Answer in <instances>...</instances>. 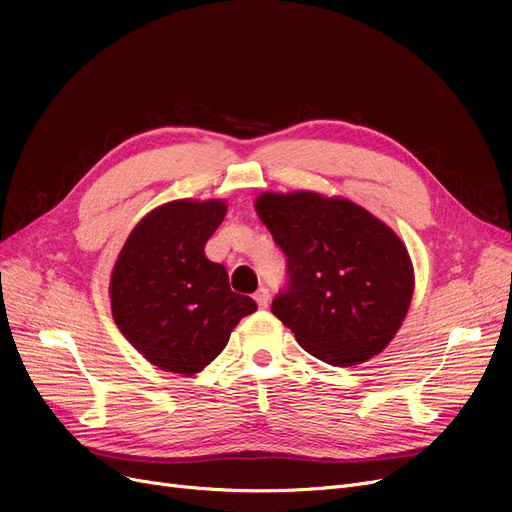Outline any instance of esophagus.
<instances>
[{"label":"esophagus","mask_w":512,"mask_h":512,"mask_svg":"<svg viewBox=\"0 0 512 512\" xmlns=\"http://www.w3.org/2000/svg\"><path fill=\"white\" fill-rule=\"evenodd\" d=\"M255 301L261 309L267 307V303H270V290H267L265 286H261L257 292H255Z\"/></svg>","instance_id":"34e87169"}]
</instances>
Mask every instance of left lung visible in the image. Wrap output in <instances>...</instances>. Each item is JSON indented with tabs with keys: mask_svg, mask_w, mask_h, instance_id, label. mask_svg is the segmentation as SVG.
<instances>
[{
	"mask_svg": "<svg viewBox=\"0 0 512 512\" xmlns=\"http://www.w3.org/2000/svg\"><path fill=\"white\" fill-rule=\"evenodd\" d=\"M255 209L286 255L272 313L297 342L334 367L382 353L413 297L400 238L363 207L317 193H265Z\"/></svg>",
	"mask_w": 512,
	"mask_h": 512,
	"instance_id": "8db88e82",
	"label": "left lung"
}]
</instances>
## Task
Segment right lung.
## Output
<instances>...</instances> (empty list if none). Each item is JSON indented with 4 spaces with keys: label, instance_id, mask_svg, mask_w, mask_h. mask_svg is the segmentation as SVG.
<instances>
[{
    "label": "right lung",
    "instance_id": "right-lung-1",
    "mask_svg": "<svg viewBox=\"0 0 512 512\" xmlns=\"http://www.w3.org/2000/svg\"><path fill=\"white\" fill-rule=\"evenodd\" d=\"M226 215L222 201H174L130 232L114 265L112 315L128 342L153 365L193 375L228 344L257 303L230 290L205 242Z\"/></svg>",
    "mask_w": 512,
    "mask_h": 512
}]
</instances>
